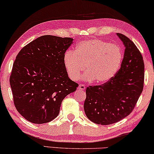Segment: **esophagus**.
Returning a JSON list of instances; mask_svg holds the SVG:
<instances>
[{
  "label": "esophagus",
  "instance_id": "1",
  "mask_svg": "<svg viewBox=\"0 0 154 154\" xmlns=\"http://www.w3.org/2000/svg\"><path fill=\"white\" fill-rule=\"evenodd\" d=\"M85 89H86V87H85V85H80L79 87H78V89H79V90L84 91V90H85Z\"/></svg>",
  "mask_w": 154,
  "mask_h": 154
}]
</instances>
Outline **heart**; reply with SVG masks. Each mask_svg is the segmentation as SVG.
<instances>
[{
	"label": "heart",
	"instance_id": "heart-1",
	"mask_svg": "<svg viewBox=\"0 0 154 154\" xmlns=\"http://www.w3.org/2000/svg\"><path fill=\"white\" fill-rule=\"evenodd\" d=\"M123 59L119 46L102 39H90L80 42L75 52L67 50L63 57L64 65L69 77L76 80L84 71L82 80L98 83L110 81L119 70Z\"/></svg>",
	"mask_w": 154,
	"mask_h": 154
}]
</instances>
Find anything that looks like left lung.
Segmentation results:
<instances>
[{"label": "left lung", "instance_id": "obj_1", "mask_svg": "<svg viewBox=\"0 0 154 154\" xmlns=\"http://www.w3.org/2000/svg\"><path fill=\"white\" fill-rule=\"evenodd\" d=\"M117 35L125 47L119 70L110 81L86 89L85 114L97 124L110 125L126 117L143 91L145 67L142 55L129 38L121 33Z\"/></svg>", "mask_w": 154, "mask_h": 154}]
</instances>
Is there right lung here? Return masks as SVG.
Masks as SVG:
<instances>
[{
  "instance_id": "obj_1",
  "label": "right lung",
  "mask_w": 154,
  "mask_h": 154,
  "mask_svg": "<svg viewBox=\"0 0 154 154\" xmlns=\"http://www.w3.org/2000/svg\"><path fill=\"white\" fill-rule=\"evenodd\" d=\"M70 37L44 35L20 50L13 65L10 85L16 109L25 119L42 124L59 113L62 101L79 85L69 79L63 57Z\"/></svg>"
}]
</instances>
